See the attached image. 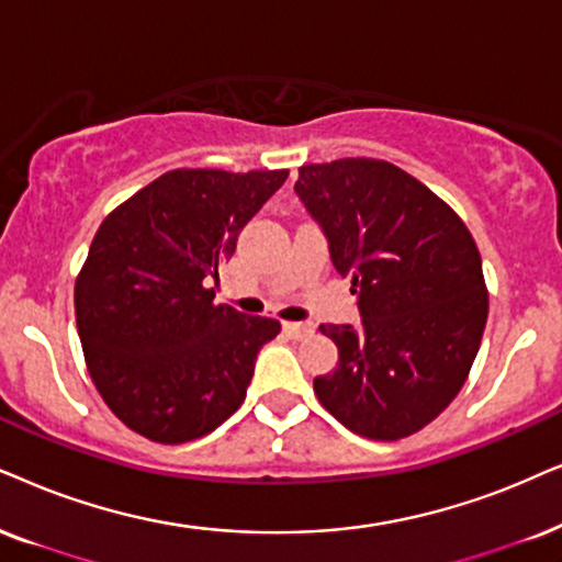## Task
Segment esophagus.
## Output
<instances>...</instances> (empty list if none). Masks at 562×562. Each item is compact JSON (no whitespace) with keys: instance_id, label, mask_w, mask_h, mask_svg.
Here are the masks:
<instances>
[{"instance_id":"obj_1","label":"esophagus","mask_w":562,"mask_h":562,"mask_svg":"<svg viewBox=\"0 0 562 562\" xmlns=\"http://www.w3.org/2000/svg\"><path fill=\"white\" fill-rule=\"evenodd\" d=\"M282 329H285L293 339H305L311 331H314V326L301 324V322H285V324H282Z\"/></svg>"}]
</instances>
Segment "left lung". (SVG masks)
Listing matches in <instances>:
<instances>
[{"label":"left lung","mask_w":562,"mask_h":562,"mask_svg":"<svg viewBox=\"0 0 562 562\" xmlns=\"http://www.w3.org/2000/svg\"><path fill=\"white\" fill-rule=\"evenodd\" d=\"M295 191L352 277L360 329L322 326L339 363L316 375L318 402L345 428L400 440L453 402L487 322L482 259L464 220L386 160L342 158L297 168Z\"/></svg>","instance_id":"8db88e82"}]
</instances>
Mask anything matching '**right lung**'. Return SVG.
Masks as SVG:
<instances>
[{"label":"right lung","mask_w":562,"mask_h":562,"mask_svg":"<svg viewBox=\"0 0 562 562\" xmlns=\"http://www.w3.org/2000/svg\"><path fill=\"white\" fill-rule=\"evenodd\" d=\"M288 170L176 168L103 220L75 282V316L98 394L126 428L187 443L246 400L280 322L215 303L204 285Z\"/></svg>","instance_id":"add662e5"}]
</instances>
